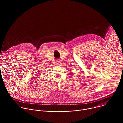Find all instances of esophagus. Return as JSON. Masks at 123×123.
Listing matches in <instances>:
<instances>
[{
  "mask_svg": "<svg viewBox=\"0 0 123 123\" xmlns=\"http://www.w3.org/2000/svg\"><path fill=\"white\" fill-rule=\"evenodd\" d=\"M56 63H57V64L58 65H60V64H61V61H60V60H58L57 61Z\"/></svg>",
  "mask_w": 123,
  "mask_h": 123,
  "instance_id": "esophagus-1",
  "label": "esophagus"
}]
</instances>
